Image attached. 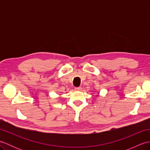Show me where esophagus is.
<instances>
[{"instance_id":"34e87169","label":"esophagus","mask_w":150,"mask_h":150,"mask_svg":"<svg viewBox=\"0 0 150 150\" xmlns=\"http://www.w3.org/2000/svg\"><path fill=\"white\" fill-rule=\"evenodd\" d=\"M75 90H77V91H80L82 90V88L81 87H76V88H75Z\"/></svg>"}]
</instances>
